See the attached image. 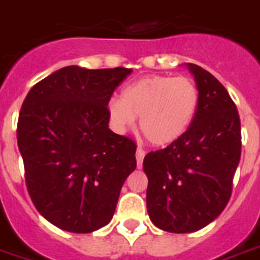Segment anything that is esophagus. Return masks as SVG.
<instances>
[{"mask_svg":"<svg viewBox=\"0 0 260 260\" xmlns=\"http://www.w3.org/2000/svg\"><path fill=\"white\" fill-rule=\"evenodd\" d=\"M135 156H137V165L138 168L142 167V162H144V158H145V151L142 148H138L137 149V153H135Z\"/></svg>","mask_w":260,"mask_h":260,"instance_id":"esophagus-1","label":"esophagus"}]
</instances>
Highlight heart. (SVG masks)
<instances>
[{"instance_id":"heart-1","label":"heart","mask_w":260,"mask_h":260,"mask_svg":"<svg viewBox=\"0 0 260 260\" xmlns=\"http://www.w3.org/2000/svg\"><path fill=\"white\" fill-rule=\"evenodd\" d=\"M199 105V89L188 77L146 75L122 89L107 104L109 121L118 132L129 131L139 116L148 142L165 146L188 131Z\"/></svg>"}]
</instances>
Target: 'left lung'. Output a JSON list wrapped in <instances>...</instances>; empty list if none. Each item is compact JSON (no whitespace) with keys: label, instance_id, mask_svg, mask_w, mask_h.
Instances as JSON below:
<instances>
[{"label":"left lung","instance_id":"obj_1","mask_svg":"<svg viewBox=\"0 0 260 260\" xmlns=\"http://www.w3.org/2000/svg\"><path fill=\"white\" fill-rule=\"evenodd\" d=\"M199 89V105L178 141L145 155L146 208L156 226L172 234L199 231L232 195L241 159V119L226 88L208 71L188 63Z\"/></svg>","mask_w":260,"mask_h":260}]
</instances>
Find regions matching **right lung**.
<instances>
[{"instance_id":"1","label":"right lung","mask_w":260,"mask_h":260,"mask_svg":"<svg viewBox=\"0 0 260 260\" xmlns=\"http://www.w3.org/2000/svg\"><path fill=\"white\" fill-rule=\"evenodd\" d=\"M131 68L55 71L29 89L17 125L28 193L52 225L89 234L114 216L137 168L134 139L108 128L107 104Z\"/></svg>"}]
</instances>
